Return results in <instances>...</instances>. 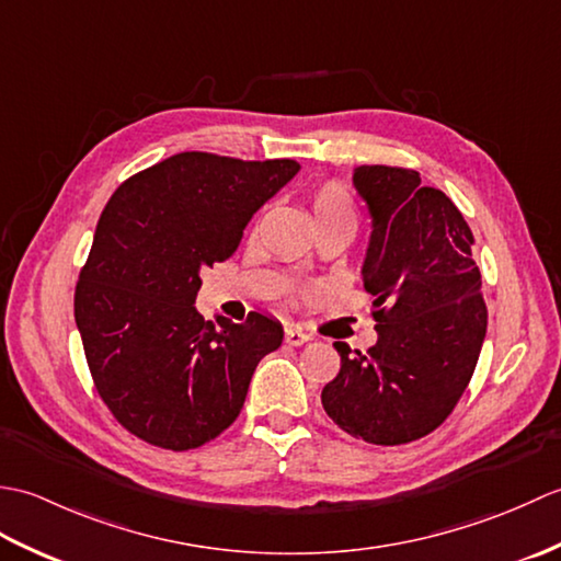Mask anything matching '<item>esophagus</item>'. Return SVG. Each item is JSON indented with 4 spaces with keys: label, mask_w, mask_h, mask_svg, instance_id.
I'll list each match as a JSON object with an SVG mask.
<instances>
[{
    "label": "esophagus",
    "mask_w": 561,
    "mask_h": 561,
    "mask_svg": "<svg viewBox=\"0 0 561 561\" xmlns=\"http://www.w3.org/2000/svg\"><path fill=\"white\" fill-rule=\"evenodd\" d=\"M308 340H311V337H308L306 332H301L299 328H287V330H284V342L291 344V347H301V344H306Z\"/></svg>",
    "instance_id": "obj_1"
}]
</instances>
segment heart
<instances>
[{"label":"heart","instance_id":"1","mask_svg":"<svg viewBox=\"0 0 561 561\" xmlns=\"http://www.w3.org/2000/svg\"><path fill=\"white\" fill-rule=\"evenodd\" d=\"M308 209H311L313 224H352L356 221V205L347 187L340 181H325L308 193ZM313 289H296L294 301L308 299Z\"/></svg>","mask_w":561,"mask_h":561}]
</instances>
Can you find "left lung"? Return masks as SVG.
I'll return each mask as SVG.
<instances>
[{
  "instance_id": "8db88e82",
  "label": "left lung",
  "mask_w": 561,
  "mask_h": 561,
  "mask_svg": "<svg viewBox=\"0 0 561 561\" xmlns=\"http://www.w3.org/2000/svg\"><path fill=\"white\" fill-rule=\"evenodd\" d=\"M354 185L374 217L364 289L378 342H335L340 374L323 408L366 444L400 446L432 434L468 388L486 332L474 238L446 193L400 165H359Z\"/></svg>"
}]
</instances>
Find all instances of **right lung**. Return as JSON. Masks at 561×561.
<instances>
[{"mask_svg":"<svg viewBox=\"0 0 561 561\" xmlns=\"http://www.w3.org/2000/svg\"><path fill=\"white\" fill-rule=\"evenodd\" d=\"M294 159L183 151L115 190L79 272L75 318L101 400L165 450L205 446L241 414L255 366L282 344L262 313L195 311L199 272L231 257L250 217L299 173Z\"/></svg>","mask_w":561,"mask_h":561,"instance_id":"1","label":"right lung"}]
</instances>
